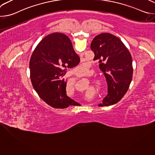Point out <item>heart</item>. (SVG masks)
<instances>
[{
    "label": "heart",
    "instance_id": "1",
    "mask_svg": "<svg viewBox=\"0 0 155 155\" xmlns=\"http://www.w3.org/2000/svg\"><path fill=\"white\" fill-rule=\"evenodd\" d=\"M82 67H83V65H80V66H79V67H78L77 68H76L75 69L74 73H75V75L80 76V75H81L84 73V69ZM94 83L95 86H96L97 89H99V90L101 89V88L103 87V85H104L102 81L99 78H97V79L94 80ZM67 87H68V89L70 91L74 92V90H75V81H74V80H69L67 83Z\"/></svg>",
    "mask_w": 155,
    "mask_h": 155
}]
</instances>
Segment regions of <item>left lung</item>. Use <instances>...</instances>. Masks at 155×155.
Wrapping results in <instances>:
<instances>
[{
	"instance_id": "1",
	"label": "left lung",
	"mask_w": 155,
	"mask_h": 155,
	"mask_svg": "<svg viewBox=\"0 0 155 155\" xmlns=\"http://www.w3.org/2000/svg\"><path fill=\"white\" fill-rule=\"evenodd\" d=\"M94 60H99V68L108 84V94L99 107L119 102L127 91L132 81V59L122 41L110 33L96 36L91 44Z\"/></svg>"
}]
</instances>
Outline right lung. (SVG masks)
Listing matches in <instances>:
<instances>
[{
  "instance_id": "obj_1",
  "label": "right lung",
  "mask_w": 155,
  "mask_h": 155,
  "mask_svg": "<svg viewBox=\"0 0 155 155\" xmlns=\"http://www.w3.org/2000/svg\"><path fill=\"white\" fill-rule=\"evenodd\" d=\"M80 62L69 38L54 32L44 37L34 50L29 62L31 80L38 96L53 108H65L78 104L66 94V69Z\"/></svg>"
}]
</instances>
